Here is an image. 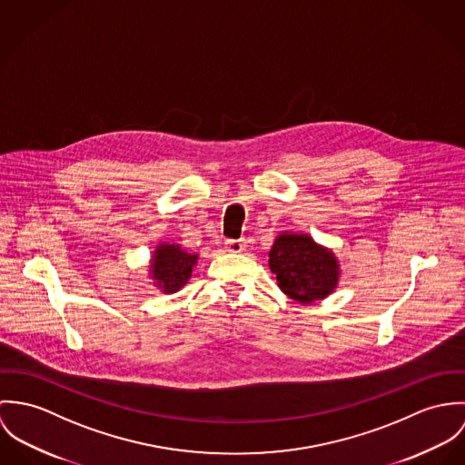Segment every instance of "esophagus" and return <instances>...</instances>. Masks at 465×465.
<instances>
[{
    "label": "esophagus",
    "instance_id": "34e87169",
    "mask_svg": "<svg viewBox=\"0 0 465 465\" xmlns=\"http://www.w3.org/2000/svg\"><path fill=\"white\" fill-rule=\"evenodd\" d=\"M244 250H246V241L244 239L226 242V252H230V253H242Z\"/></svg>",
    "mask_w": 465,
    "mask_h": 465
}]
</instances>
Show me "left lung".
Masks as SVG:
<instances>
[{
	"label": "left lung",
	"instance_id": "obj_1",
	"mask_svg": "<svg viewBox=\"0 0 465 465\" xmlns=\"http://www.w3.org/2000/svg\"><path fill=\"white\" fill-rule=\"evenodd\" d=\"M269 269L282 292L298 303L328 298L341 278L339 258L309 233L282 232L269 252Z\"/></svg>",
	"mask_w": 465,
	"mask_h": 465
}]
</instances>
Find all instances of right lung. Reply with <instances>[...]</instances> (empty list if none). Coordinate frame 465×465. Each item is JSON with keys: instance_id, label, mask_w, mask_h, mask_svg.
<instances>
[{"instance_id": "obj_1", "label": "right lung", "mask_w": 465, "mask_h": 465, "mask_svg": "<svg viewBox=\"0 0 465 465\" xmlns=\"http://www.w3.org/2000/svg\"><path fill=\"white\" fill-rule=\"evenodd\" d=\"M198 258V253H189L180 244L160 242L152 255L148 269L153 285L163 294L178 292L193 276Z\"/></svg>"}]
</instances>
